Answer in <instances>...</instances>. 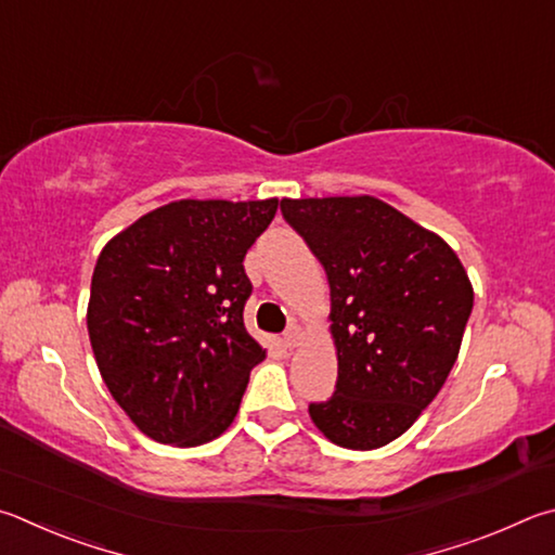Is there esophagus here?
<instances>
[{
  "label": "esophagus",
  "mask_w": 555,
  "mask_h": 555,
  "mask_svg": "<svg viewBox=\"0 0 555 555\" xmlns=\"http://www.w3.org/2000/svg\"><path fill=\"white\" fill-rule=\"evenodd\" d=\"M304 339H306V330L300 325H291L284 335V345H286V349H296L304 345Z\"/></svg>",
  "instance_id": "esophagus-1"
}]
</instances>
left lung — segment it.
Instances as JSON below:
<instances>
[{"label": "left lung", "instance_id": "1", "mask_svg": "<svg viewBox=\"0 0 555 555\" xmlns=\"http://www.w3.org/2000/svg\"><path fill=\"white\" fill-rule=\"evenodd\" d=\"M330 281L337 388L310 402L332 444L371 451L415 425L456 364L473 286L444 240L374 196L284 198Z\"/></svg>", "mask_w": 555, "mask_h": 555}]
</instances>
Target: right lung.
Here are the masks:
<instances>
[{
    "mask_svg": "<svg viewBox=\"0 0 555 555\" xmlns=\"http://www.w3.org/2000/svg\"><path fill=\"white\" fill-rule=\"evenodd\" d=\"M279 198H181L102 249L87 330L106 388L159 444L198 447L233 425L267 349L245 330V255Z\"/></svg>",
    "mask_w": 555,
    "mask_h": 555,
    "instance_id": "1",
    "label": "right lung"
}]
</instances>
